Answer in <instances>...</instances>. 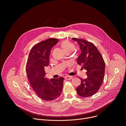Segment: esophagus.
<instances>
[{"label":"esophagus","instance_id":"34e87169","mask_svg":"<svg viewBox=\"0 0 126 126\" xmlns=\"http://www.w3.org/2000/svg\"><path fill=\"white\" fill-rule=\"evenodd\" d=\"M73 78V76H67L65 77V79L66 80H71L72 79V78Z\"/></svg>","mask_w":126,"mask_h":126}]
</instances>
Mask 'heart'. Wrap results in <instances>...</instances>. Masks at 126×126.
<instances>
[{
  "label": "heart",
  "instance_id": "heart-1",
  "mask_svg": "<svg viewBox=\"0 0 126 126\" xmlns=\"http://www.w3.org/2000/svg\"><path fill=\"white\" fill-rule=\"evenodd\" d=\"M61 46L64 51V52H72L75 48V45L70 41L67 40H64L61 43Z\"/></svg>",
  "mask_w": 126,
  "mask_h": 126
}]
</instances>
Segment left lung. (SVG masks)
<instances>
[{"label":"left lung","mask_w":126,"mask_h":126,"mask_svg":"<svg viewBox=\"0 0 126 126\" xmlns=\"http://www.w3.org/2000/svg\"><path fill=\"white\" fill-rule=\"evenodd\" d=\"M77 42L81 51L77 60L78 64L86 70L87 77L80 78L81 84L76 88L77 94L82 97L95 94L103 82L105 64L101 53L93 43L85 40L72 38Z\"/></svg>","instance_id":"8db88e82"}]
</instances>
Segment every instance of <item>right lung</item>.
Returning a JSON list of instances; mask_svg holds the SVG:
<instances>
[{"label":"right lung","mask_w":126,"mask_h":126,"mask_svg":"<svg viewBox=\"0 0 126 126\" xmlns=\"http://www.w3.org/2000/svg\"><path fill=\"white\" fill-rule=\"evenodd\" d=\"M58 41L56 38H49L34 45L26 64L27 76L32 88L38 97L45 101L58 98L62 91L64 78L49 80L45 77V71L49 64L51 49Z\"/></svg>","instance_id":"add662e5"}]
</instances>
